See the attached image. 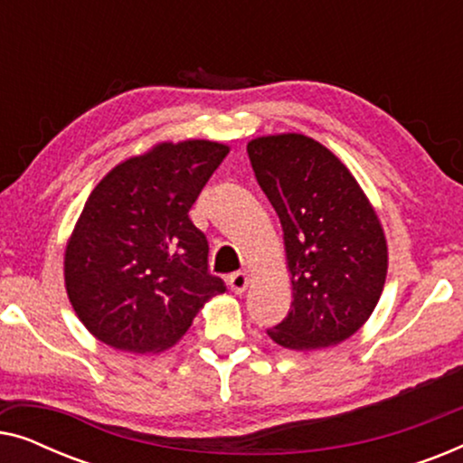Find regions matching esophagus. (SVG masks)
I'll use <instances>...</instances> for the list:
<instances>
[{"instance_id":"obj_1","label":"esophagus","mask_w":463,"mask_h":463,"mask_svg":"<svg viewBox=\"0 0 463 463\" xmlns=\"http://www.w3.org/2000/svg\"><path fill=\"white\" fill-rule=\"evenodd\" d=\"M249 282H250V274L246 269L236 271V274L230 276V287L236 295H242L244 290L249 288Z\"/></svg>"}]
</instances>
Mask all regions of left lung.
I'll return each mask as SVG.
<instances>
[{"instance_id":"1","label":"left lung","mask_w":463,"mask_h":463,"mask_svg":"<svg viewBox=\"0 0 463 463\" xmlns=\"http://www.w3.org/2000/svg\"><path fill=\"white\" fill-rule=\"evenodd\" d=\"M246 151L280 219L293 287L290 312L269 339L295 352L337 345L382 297L388 242L379 214L350 168L312 137H257Z\"/></svg>"}]
</instances>
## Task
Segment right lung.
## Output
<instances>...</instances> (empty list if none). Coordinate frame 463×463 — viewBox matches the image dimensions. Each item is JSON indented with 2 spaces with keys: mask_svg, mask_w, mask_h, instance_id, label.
<instances>
[{
  "mask_svg": "<svg viewBox=\"0 0 463 463\" xmlns=\"http://www.w3.org/2000/svg\"><path fill=\"white\" fill-rule=\"evenodd\" d=\"M227 154L204 138L157 143L113 166L88 195L62 269L75 314L99 341L132 354L168 350L225 293L187 213Z\"/></svg>",
  "mask_w": 463,
  "mask_h": 463,
  "instance_id": "right-lung-1",
  "label": "right lung"
}]
</instances>
